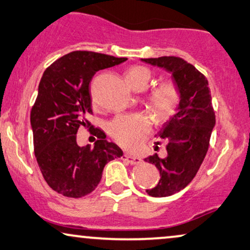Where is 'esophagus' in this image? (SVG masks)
Wrapping results in <instances>:
<instances>
[{"label":"esophagus","mask_w":250,"mask_h":250,"mask_svg":"<svg viewBox=\"0 0 250 250\" xmlns=\"http://www.w3.org/2000/svg\"><path fill=\"white\" fill-rule=\"evenodd\" d=\"M122 160L126 161L130 164H140L143 162L142 159H139V157L131 156V155H129V154H124V155H122Z\"/></svg>","instance_id":"1"}]
</instances>
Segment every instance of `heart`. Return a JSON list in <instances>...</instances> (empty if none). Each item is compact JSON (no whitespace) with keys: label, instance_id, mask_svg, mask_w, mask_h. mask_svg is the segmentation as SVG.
I'll list each match as a JSON object with an SVG mask.
<instances>
[{"label":"heart","instance_id":"b5f03b06","mask_svg":"<svg viewBox=\"0 0 250 250\" xmlns=\"http://www.w3.org/2000/svg\"><path fill=\"white\" fill-rule=\"evenodd\" d=\"M152 79V71L143 65H133L126 71V82L135 90L145 89ZM180 103V90L172 80L160 83L149 91L148 104L160 121H167L177 112ZM152 130L149 114L138 112L115 117L108 125V133L124 148L138 149Z\"/></svg>","mask_w":250,"mask_h":250}]
</instances>
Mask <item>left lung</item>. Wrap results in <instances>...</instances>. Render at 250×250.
I'll list each match as a JSON object with an SVG mask.
<instances>
[{"instance_id": "1", "label": "left lung", "mask_w": 250, "mask_h": 250, "mask_svg": "<svg viewBox=\"0 0 250 250\" xmlns=\"http://www.w3.org/2000/svg\"><path fill=\"white\" fill-rule=\"evenodd\" d=\"M172 73L180 90L178 112L161 129L159 136L167 140V157L157 154L145 159L159 168L161 179L156 187L148 189L153 197H167L190 184L205 159L215 112L206 77L194 65L178 56L142 59Z\"/></svg>"}]
</instances>
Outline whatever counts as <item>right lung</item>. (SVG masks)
<instances>
[{
    "instance_id": "obj_1",
    "label": "right lung",
    "mask_w": 250,
    "mask_h": 250,
    "mask_svg": "<svg viewBox=\"0 0 250 250\" xmlns=\"http://www.w3.org/2000/svg\"><path fill=\"white\" fill-rule=\"evenodd\" d=\"M125 58L75 51L56 60L43 73L30 112L34 152L47 185L59 194L80 198L95 190L107 162L124 155L108 143L101 129L90 125L93 114L89 83L100 70L125 61ZM88 127L98 137L94 147H80L76 132Z\"/></svg>"
}]
</instances>
